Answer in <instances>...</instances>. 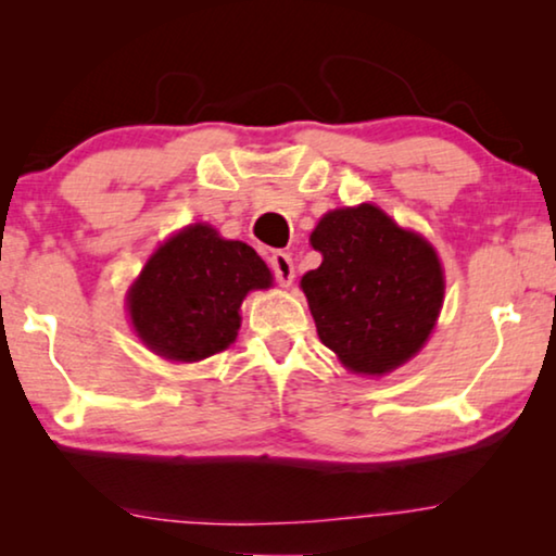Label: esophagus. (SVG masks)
Wrapping results in <instances>:
<instances>
[{
	"label": "esophagus",
	"instance_id": "34e87169",
	"mask_svg": "<svg viewBox=\"0 0 556 556\" xmlns=\"http://www.w3.org/2000/svg\"><path fill=\"white\" fill-rule=\"evenodd\" d=\"M270 268H273V276H276L280 286L288 288L293 283V278H295L293 261H291V255L283 253V250H276V253L270 255Z\"/></svg>",
	"mask_w": 556,
	"mask_h": 556
}]
</instances>
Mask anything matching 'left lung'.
<instances>
[{
  "instance_id": "left-lung-1",
  "label": "left lung",
  "mask_w": 556,
  "mask_h": 556,
  "mask_svg": "<svg viewBox=\"0 0 556 556\" xmlns=\"http://www.w3.org/2000/svg\"><path fill=\"white\" fill-rule=\"evenodd\" d=\"M311 245L324 261L301 278V288L318 339L364 377H382L413 359L443 306L435 248L367 202L324 215Z\"/></svg>"
}]
</instances>
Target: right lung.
Here are the masks:
<instances>
[{
    "instance_id": "obj_1",
    "label": "right lung",
    "mask_w": 556,
    "mask_h": 556,
    "mask_svg": "<svg viewBox=\"0 0 556 556\" xmlns=\"http://www.w3.org/2000/svg\"><path fill=\"white\" fill-rule=\"evenodd\" d=\"M270 283L268 265L253 248L197 223L159 245L128 288L126 306L136 337L151 352L200 362L232 344L242 299Z\"/></svg>"
}]
</instances>
